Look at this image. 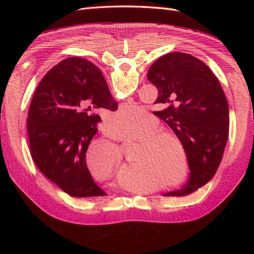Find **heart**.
<instances>
[{
  "instance_id": "obj_1",
  "label": "heart",
  "mask_w": 254,
  "mask_h": 254,
  "mask_svg": "<svg viewBox=\"0 0 254 254\" xmlns=\"http://www.w3.org/2000/svg\"><path fill=\"white\" fill-rule=\"evenodd\" d=\"M143 114L144 111L139 106L129 105L122 107L113 119L126 124ZM161 129V122L151 114H145L132 124H115L111 127L113 134L122 142L136 143L124 170V176L132 182L143 181L149 187L159 184V190H168L187 180L190 170L189 153L178 134ZM86 162L92 173L106 178L117 171L121 155L114 144L96 141L87 150Z\"/></svg>"
}]
</instances>
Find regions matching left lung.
<instances>
[{
  "label": "left lung",
  "instance_id": "obj_1",
  "mask_svg": "<svg viewBox=\"0 0 254 254\" xmlns=\"http://www.w3.org/2000/svg\"><path fill=\"white\" fill-rule=\"evenodd\" d=\"M148 80L158 89L155 111L178 134L189 153L190 179L164 196H186L209 182L224 156L229 134V107L218 79L201 60L168 53L151 64Z\"/></svg>",
  "mask_w": 254,
  "mask_h": 254
}]
</instances>
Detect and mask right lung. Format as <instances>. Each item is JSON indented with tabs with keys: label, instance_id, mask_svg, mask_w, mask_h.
<instances>
[{
	"label": "right lung",
	"instance_id": "add662e5",
	"mask_svg": "<svg viewBox=\"0 0 254 254\" xmlns=\"http://www.w3.org/2000/svg\"><path fill=\"white\" fill-rule=\"evenodd\" d=\"M93 108L118 109L102 72L90 61L72 57L45 74L29 106L30 155L40 172L72 197L107 195L93 181L86 152L97 132Z\"/></svg>",
	"mask_w": 254,
	"mask_h": 254
}]
</instances>
